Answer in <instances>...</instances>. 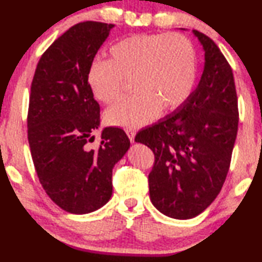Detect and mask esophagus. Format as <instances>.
<instances>
[{"mask_svg":"<svg viewBox=\"0 0 262 262\" xmlns=\"http://www.w3.org/2000/svg\"><path fill=\"white\" fill-rule=\"evenodd\" d=\"M126 134L128 136V138H130L131 143H135V136H136V132L134 130H131V128H127L126 130Z\"/></svg>","mask_w":262,"mask_h":262,"instance_id":"obj_1","label":"esophagus"}]
</instances>
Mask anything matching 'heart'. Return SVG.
Listing matches in <instances>:
<instances>
[{"instance_id": "heart-1", "label": "heart", "mask_w": 262, "mask_h": 262, "mask_svg": "<svg viewBox=\"0 0 262 262\" xmlns=\"http://www.w3.org/2000/svg\"><path fill=\"white\" fill-rule=\"evenodd\" d=\"M110 59H96L88 70V85L101 103L121 95L124 81L132 82L130 99L110 107V125L138 128L162 113L180 108L192 94L196 78L194 46L180 33L136 34L110 49Z\"/></svg>"}]
</instances>
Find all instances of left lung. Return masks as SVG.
<instances>
[{"mask_svg":"<svg viewBox=\"0 0 262 262\" xmlns=\"http://www.w3.org/2000/svg\"><path fill=\"white\" fill-rule=\"evenodd\" d=\"M192 32L205 51L198 85L180 108L135 138L155 155L150 200L175 220L198 216L216 199L230 167L238 126L231 68L212 39Z\"/></svg>","mask_w":262,"mask_h":262,"instance_id":"8db88e82","label":"left lung"}]
</instances>
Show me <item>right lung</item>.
Instances as JSON below:
<instances>
[{
    "label": "right lung",
    "mask_w": 262,
    "mask_h": 262,
    "mask_svg": "<svg viewBox=\"0 0 262 262\" xmlns=\"http://www.w3.org/2000/svg\"><path fill=\"white\" fill-rule=\"evenodd\" d=\"M112 24L85 21L70 27L40 57L31 85L27 127L39 181L60 209L84 214L112 196V170L130 148L118 127L100 126V106L88 85V70Z\"/></svg>",
    "instance_id": "right-lung-1"
}]
</instances>
